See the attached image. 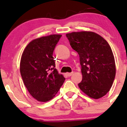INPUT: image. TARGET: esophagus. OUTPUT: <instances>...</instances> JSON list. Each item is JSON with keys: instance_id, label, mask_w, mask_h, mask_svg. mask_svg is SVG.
Segmentation results:
<instances>
[{"instance_id": "obj_1", "label": "esophagus", "mask_w": 127, "mask_h": 127, "mask_svg": "<svg viewBox=\"0 0 127 127\" xmlns=\"http://www.w3.org/2000/svg\"><path fill=\"white\" fill-rule=\"evenodd\" d=\"M73 74V72H72V73H67L66 74H65V75H66L68 77H70V76H72Z\"/></svg>"}]
</instances>
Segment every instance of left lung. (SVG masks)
I'll list each match as a JSON object with an SVG mask.
<instances>
[{
	"label": "left lung",
	"mask_w": 127,
	"mask_h": 127,
	"mask_svg": "<svg viewBox=\"0 0 127 127\" xmlns=\"http://www.w3.org/2000/svg\"><path fill=\"white\" fill-rule=\"evenodd\" d=\"M70 45L78 53L82 80L78 86L94 99L105 95L111 88L116 74L115 59L104 38L91 32L66 34Z\"/></svg>",
	"instance_id": "8db88e82"
}]
</instances>
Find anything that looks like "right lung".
Returning a JSON list of instances; mask_svg holds the SVG:
<instances>
[{"instance_id":"obj_1","label":"right lung","mask_w":127,"mask_h":127,"mask_svg":"<svg viewBox=\"0 0 127 127\" xmlns=\"http://www.w3.org/2000/svg\"><path fill=\"white\" fill-rule=\"evenodd\" d=\"M62 37L51 34L32 40L23 51L20 73L29 93L39 101L46 102L54 97L65 78L55 68L53 52Z\"/></svg>"}]
</instances>
